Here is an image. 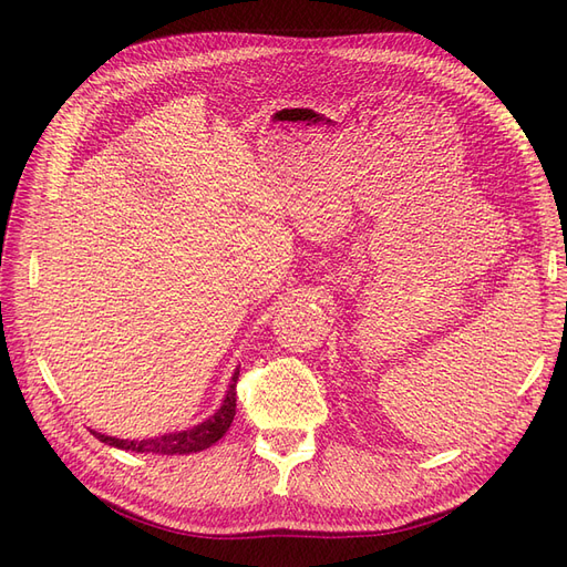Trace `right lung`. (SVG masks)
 Returning <instances> with one entry per match:
<instances>
[{
  "label": "right lung",
  "instance_id": "1",
  "mask_svg": "<svg viewBox=\"0 0 567 567\" xmlns=\"http://www.w3.org/2000/svg\"><path fill=\"white\" fill-rule=\"evenodd\" d=\"M237 377H240V368H235L228 391L221 400V408H218L212 416H207L205 422H199L197 426H190L186 431H174V433H164L155 437H145V441H124V437L115 435H105L99 431L94 433L101 443L117 447V450H130V452H143V454H190V452H203L212 447L214 443L221 441L226 431L233 424L235 416V383Z\"/></svg>",
  "mask_w": 567,
  "mask_h": 567
}]
</instances>
